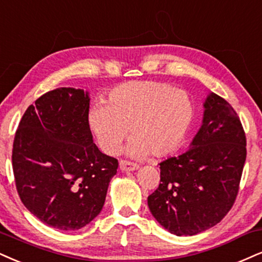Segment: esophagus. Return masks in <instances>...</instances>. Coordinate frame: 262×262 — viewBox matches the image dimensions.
I'll list each match as a JSON object with an SVG mask.
<instances>
[{"label":"esophagus","mask_w":262,"mask_h":262,"mask_svg":"<svg viewBox=\"0 0 262 262\" xmlns=\"http://www.w3.org/2000/svg\"><path fill=\"white\" fill-rule=\"evenodd\" d=\"M138 166L136 164L131 163V161H127V160H121L120 161V170L121 171H125V172H130V171H135L137 170Z\"/></svg>","instance_id":"obj_1"}]
</instances>
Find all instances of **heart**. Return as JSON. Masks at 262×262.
Wrapping results in <instances>:
<instances>
[{
    "mask_svg": "<svg viewBox=\"0 0 262 262\" xmlns=\"http://www.w3.org/2000/svg\"><path fill=\"white\" fill-rule=\"evenodd\" d=\"M192 97L170 83L130 81L108 92L104 104L90 109L87 125L101 149L115 156L127 137V153L142 159L148 154L166 158L182 148L194 124Z\"/></svg>",
    "mask_w": 262,
    "mask_h": 262,
    "instance_id": "obj_1",
    "label": "heart"
}]
</instances>
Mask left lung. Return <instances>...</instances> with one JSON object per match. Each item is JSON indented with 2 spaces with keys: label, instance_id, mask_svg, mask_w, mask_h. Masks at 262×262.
Instances as JSON below:
<instances>
[{
  "label": "left lung",
  "instance_id": "left-lung-1",
  "mask_svg": "<svg viewBox=\"0 0 262 262\" xmlns=\"http://www.w3.org/2000/svg\"><path fill=\"white\" fill-rule=\"evenodd\" d=\"M245 146L239 116L210 93L189 149L159 164V187L148 196L154 219L176 235H194L219 224L237 198Z\"/></svg>",
  "mask_w": 262,
  "mask_h": 262
}]
</instances>
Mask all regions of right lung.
<instances>
[{
  "mask_svg": "<svg viewBox=\"0 0 262 262\" xmlns=\"http://www.w3.org/2000/svg\"><path fill=\"white\" fill-rule=\"evenodd\" d=\"M89 92L60 87L29 105L13 142L12 165L23 204L60 231L85 227L101 212L118 160L93 143Z\"/></svg>",
  "mask_w": 262,
  "mask_h": 262,
  "instance_id": "1",
  "label": "right lung"
}]
</instances>
